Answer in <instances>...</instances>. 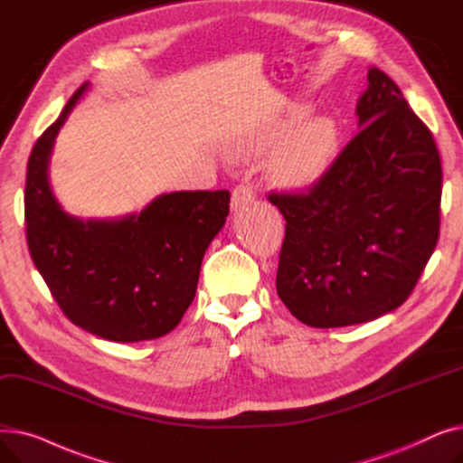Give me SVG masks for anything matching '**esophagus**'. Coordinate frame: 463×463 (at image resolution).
I'll use <instances>...</instances> for the list:
<instances>
[{
    "label": "esophagus",
    "mask_w": 463,
    "mask_h": 463,
    "mask_svg": "<svg viewBox=\"0 0 463 463\" xmlns=\"http://www.w3.org/2000/svg\"><path fill=\"white\" fill-rule=\"evenodd\" d=\"M255 201V191L250 184H240L232 189V199H231V206L232 210H244L246 206H250Z\"/></svg>",
    "instance_id": "esophagus-1"
}]
</instances>
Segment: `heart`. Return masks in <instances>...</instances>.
I'll use <instances>...</instances> for the list:
<instances>
[{"label":"heart","mask_w":463,"mask_h":463,"mask_svg":"<svg viewBox=\"0 0 463 463\" xmlns=\"http://www.w3.org/2000/svg\"><path fill=\"white\" fill-rule=\"evenodd\" d=\"M300 114L266 126L241 142L246 154H262L276 146L270 157V176L285 187H300L317 178L335 152V129L326 118L295 124Z\"/></svg>","instance_id":"b5f03b06"}]
</instances>
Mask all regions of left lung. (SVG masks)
I'll return each mask as SVG.
<instances>
[{
	"label": "left lung",
	"mask_w": 463,
	"mask_h": 463,
	"mask_svg": "<svg viewBox=\"0 0 463 463\" xmlns=\"http://www.w3.org/2000/svg\"><path fill=\"white\" fill-rule=\"evenodd\" d=\"M360 131L302 193H269L285 217L276 288L298 321L337 328L400 307L439 240L443 168L396 82L368 71Z\"/></svg>",
	"instance_id": "left-lung-1"
}]
</instances>
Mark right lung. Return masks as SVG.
Here are the masks:
<instances>
[{
	"mask_svg": "<svg viewBox=\"0 0 463 463\" xmlns=\"http://www.w3.org/2000/svg\"><path fill=\"white\" fill-rule=\"evenodd\" d=\"M88 82L72 93L28 159L24 215L30 255L65 317L110 342L133 344L173 330L197 293L201 264L225 225L231 193L176 191L138 215L82 222L48 185L54 138Z\"/></svg>",
	"mask_w": 463,
	"mask_h": 463,
	"instance_id": "obj_1",
	"label": "right lung"
}]
</instances>
